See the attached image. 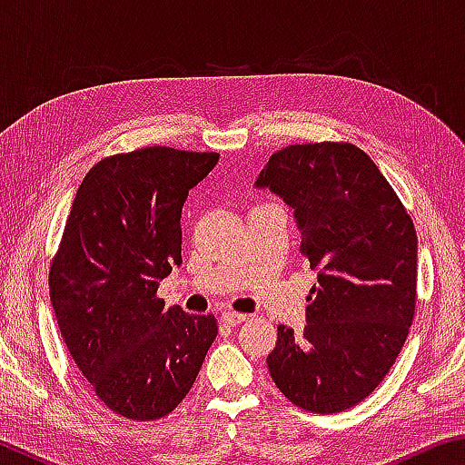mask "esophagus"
<instances>
[{
	"label": "esophagus",
	"mask_w": 465,
	"mask_h": 465,
	"mask_svg": "<svg viewBox=\"0 0 465 465\" xmlns=\"http://www.w3.org/2000/svg\"><path fill=\"white\" fill-rule=\"evenodd\" d=\"M222 320L225 322V324L235 326V324H242V322H246L248 316H246V313H240V312H233V310H225L222 313Z\"/></svg>",
	"instance_id": "obj_1"
}]
</instances>
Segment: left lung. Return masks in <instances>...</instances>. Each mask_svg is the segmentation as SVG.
Wrapping results in <instances>:
<instances>
[{
  "instance_id": "left-lung-1",
  "label": "left lung",
  "mask_w": 465,
  "mask_h": 465,
  "mask_svg": "<svg viewBox=\"0 0 465 465\" xmlns=\"http://www.w3.org/2000/svg\"><path fill=\"white\" fill-rule=\"evenodd\" d=\"M256 188H269L295 211L299 252L318 274L303 332L277 328V346L266 357L272 381L303 411H349L388 375L412 324V219L371 157L352 143L279 149Z\"/></svg>"
}]
</instances>
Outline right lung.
Listing matches in <instances>:
<instances>
[{"instance_id": "obj_1", "label": "right lung", "mask_w": 465, "mask_h": 465, "mask_svg": "<svg viewBox=\"0 0 465 465\" xmlns=\"http://www.w3.org/2000/svg\"><path fill=\"white\" fill-rule=\"evenodd\" d=\"M217 160L162 145L104 157L77 188L51 262L63 341L94 393L129 420L174 411L217 336L213 313L166 310L157 297L160 281L183 264L188 191Z\"/></svg>"}]
</instances>
